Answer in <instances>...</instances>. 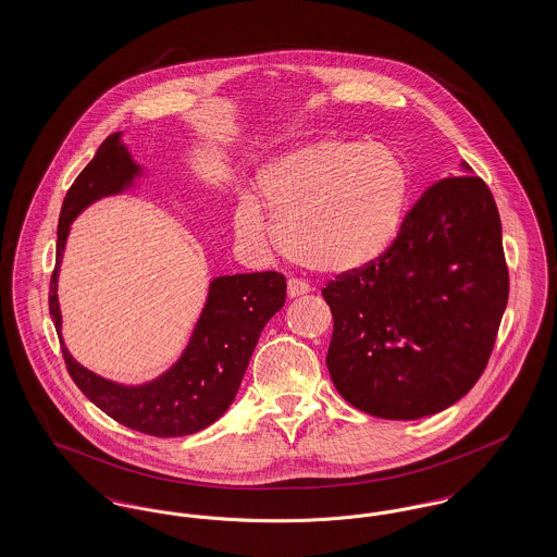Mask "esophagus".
Masks as SVG:
<instances>
[{"instance_id": "obj_1", "label": "esophagus", "mask_w": 557, "mask_h": 557, "mask_svg": "<svg viewBox=\"0 0 557 557\" xmlns=\"http://www.w3.org/2000/svg\"><path fill=\"white\" fill-rule=\"evenodd\" d=\"M309 290H311V286H309L307 282H302V280H296V277L288 280V296H290V298L302 296V294H307Z\"/></svg>"}]
</instances>
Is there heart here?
I'll list each match as a JSON object with an SVG mask.
<instances>
[{
  "label": "heart",
  "instance_id": "1",
  "mask_svg": "<svg viewBox=\"0 0 557 557\" xmlns=\"http://www.w3.org/2000/svg\"><path fill=\"white\" fill-rule=\"evenodd\" d=\"M257 187L292 259L338 275L373 265L393 248L409 209L411 173L388 146L323 139L271 160ZM234 230L246 244L271 238L252 198L239 202Z\"/></svg>",
  "mask_w": 557,
  "mask_h": 557
}]
</instances>
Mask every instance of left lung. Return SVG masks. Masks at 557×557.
Wrapping results in <instances>:
<instances>
[{
  "mask_svg": "<svg viewBox=\"0 0 557 557\" xmlns=\"http://www.w3.org/2000/svg\"><path fill=\"white\" fill-rule=\"evenodd\" d=\"M461 169L425 189L377 263L321 290L334 318L332 382L373 418L447 409L493 352L509 294L502 219L488 186Z\"/></svg>",
  "mask_w": 557,
  "mask_h": 557,
  "instance_id": "1",
  "label": "left lung"
}]
</instances>
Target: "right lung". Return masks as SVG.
Returning a JSON list of instances; mask_svg holds the SVG:
<instances>
[{"label":"right lung","mask_w":557,"mask_h":557,"mask_svg":"<svg viewBox=\"0 0 557 557\" xmlns=\"http://www.w3.org/2000/svg\"><path fill=\"white\" fill-rule=\"evenodd\" d=\"M139 175L141 166L121 141V133H112L66 191L58 221L50 315L66 370L81 393L96 407L119 424L150 436H187L216 422L234 403L267 321L286 302V277L277 271L214 277L182 357L146 384H116L83 368L62 341V315L58 305L62 252L75 216L91 202L125 191Z\"/></svg>","instance_id":"right-lung-1"}]
</instances>
